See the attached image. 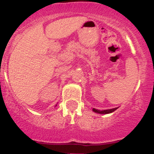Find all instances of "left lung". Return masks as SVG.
<instances>
[{"instance_id": "left-lung-1", "label": "left lung", "mask_w": 154, "mask_h": 154, "mask_svg": "<svg viewBox=\"0 0 154 154\" xmlns=\"http://www.w3.org/2000/svg\"><path fill=\"white\" fill-rule=\"evenodd\" d=\"M117 108H113V109H110V110H97V109H95V108H93V111L95 112V113H101V114H106V113H110L112 112L115 111L117 110Z\"/></svg>"}]
</instances>
